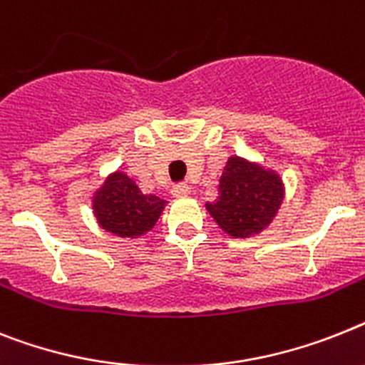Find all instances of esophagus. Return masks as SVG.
I'll return each mask as SVG.
<instances>
[{"label":"esophagus","instance_id":"34e87169","mask_svg":"<svg viewBox=\"0 0 365 365\" xmlns=\"http://www.w3.org/2000/svg\"><path fill=\"white\" fill-rule=\"evenodd\" d=\"M187 195H191V187L185 185V183H178V185H174L173 187V197L183 198V197H187Z\"/></svg>","mask_w":365,"mask_h":365}]
</instances>
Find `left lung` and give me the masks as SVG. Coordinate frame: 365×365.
I'll return each instance as SVG.
<instances>
[{"label": "left lung", "mask_w": 365, "mask_h": 365, "mask_svg": "<svg viewBox=\"0 0 365 365\" xmlns=\"http://www.w3.org/2000/svg\"><path fill=\"white\" fill-rule=\"evenodd\" d=\"M284 198L277 173L243 158L228 159L219 182V197L206 210L232 237H249L271 225Z\"/></svg>", "instance_id": "1"}]
</instances>
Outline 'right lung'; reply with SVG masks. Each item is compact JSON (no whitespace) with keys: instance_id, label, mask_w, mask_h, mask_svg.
I'll use <instances>...</instances> for the list:
<instances>
[{"instance_id":"obj_1","label":"right lung","mask_w":365,"mask_h":365,"mask_svg":"<svg viewBox=\"0 0 365 365\" xmlns=\"http://www.w3.org/2000/svg\"><path fill=\"white\" fill-rule=\"evenodd\" d=\"M167 202L143 195L124 173H115L94 192L93 210L103 230L118 237H137L154 228Z\"/></svg>"}]
</instances>
